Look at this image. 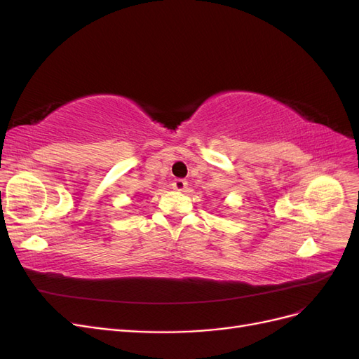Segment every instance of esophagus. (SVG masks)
I'll list each match as a JSON object with an SVG mask.
<instances>
[{
    "label": "esophagus",
    "mask_w": 359,
    "mask_h": 359,
    "mask_svg": "<svg viewBox=\"0 0 359 359\" xmlns=\"http://www.w3.org/2000/svg\"><path fill=\"white\" fill-rule=\"evenodd\" d=\"M187 181L186 180H175L172 182V189L177 190V191H186L187 190Z\"/></svg>",
    "instance_id": "esophagus-1"
}]
</instances>
